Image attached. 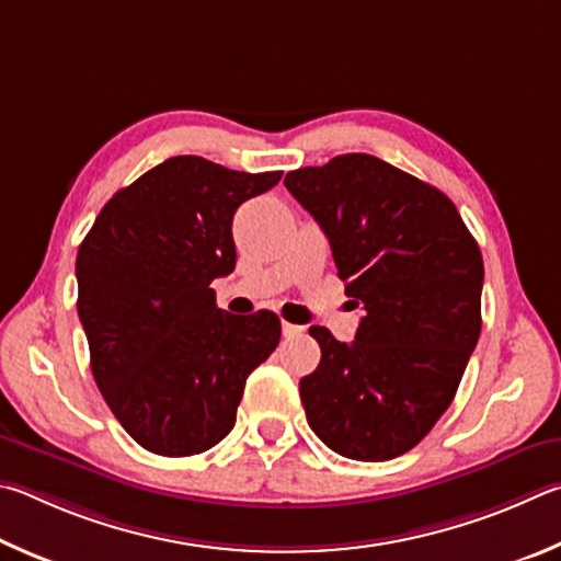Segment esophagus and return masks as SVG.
Listing matches in <instances>:
<instances>
[{"label":"esophagus","mask_w":561,"mask_h":561,"mask_svg":"<svg viewBox=\"0 0 561 561\" xmlns=\"http://www.w3.org/2000/svg\"><path fill=\"white\" fill-rule=\"evenodd\" d=\"M283 337H300L302 332H306V328H300V325H293V322H286L283 320Z\"/></svg>","instance_id":"1"}]
</instances>
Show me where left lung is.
I'll return each mask as SVG.
<instances>
[{"label":"left lung","mask_w":561,"mask_h":561,"mask_svg":"<svg viewBox=\"0 0 561 561\" xmlns=\"http://www.w3.org/2000/svg\"><path fill=\"white\" fill-rule=\"evenodd\" d=\"M283 184L325 231L355 340L312 325L320 365L300 379L310 428L335 454L389 460L450 407L480 337L483 255L456 204L375 154H340Z\"/></svg>","instance_id":"1"}]
</instances>
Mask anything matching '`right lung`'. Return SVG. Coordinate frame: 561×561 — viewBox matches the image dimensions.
I'll return each mask as SVG.
<instances>
[{
	"instance_id": "obj_1",
	"label": "right lung",
	"mask_w": 561,
	"mask_h": 561,
	"mask_svg": "<svg viewBox=\"0 0 561 561\" xmlns=\"http://www.w3.org/2000/svg\"><path fill=\"white\" fill-rule=\"evenodd\" d=\"M280 174L170 157L115 192L78 249V318L93 379L150 454L182 458L219 444L245 379L278 347L275 312L231 316L209 286L236 265V209Z\"/></svg>"
}]
</instances>
